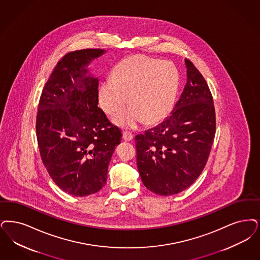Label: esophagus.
<instances>
[{
    "label": "esophagus",
    "mask_w": 260,
    "mask_h": 260,
    "mask_svg": "<svg viewBox=\"0 0 260 260\" xmlns=\"http://www.w3.org/2000/svg\"><path fill=\"white\" fill-rule=\"evenodd\" d=\"M123 138H124L125 141H131V140H133L134 135H132L131 133H128V132H124L123 133Z\"/></svg>",
    "instance_id": "34e87169"
}]
</instances>
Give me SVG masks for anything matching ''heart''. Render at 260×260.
Instances as JSON below:
<instances>
[{"label":"heart","mask_w":260,"mask_h":260,"mask_svg":"<svg viewBox=\"0 0 260 260\" xmlns=\"http://www.w3.org/2000/svg\"><path fill=\"white\" fill-rule=\"evenodd\" d=\"M180 86L176 67L145 55H135L118 62L111 77L99 90V103L106 114L119 112L128 99L132 104L116 115L113 122L125 128L156 123L172 111Z\"/></svg>","instance_id":"1"}]
</instances>
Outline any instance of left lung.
Masks as SVG:
<instances>
[{
    "label": "left lung",
    "instance_id": "left-lung-1",
    "mask_svg": "<svg viewBox=\"0 0 260 260\" xmlns=\"http://www.w3.org/2000/svg\"><path fill=\"white\" fill-rule=\"evenodd\" d=\"M187 83L172 112L135 136L142 183L158 196H172L194 183L206 166L216 134V114L207 82L186 59Z\"/></svg>",
    "mask_w": 260,
    "mask_h": 260
}]
</instances>
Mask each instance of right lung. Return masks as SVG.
<instances>
[{
  "label": "right lung",
  "mask_w": 260,
  "mask_h": 260,
  "mask_svg": "<svg viewBox=\"0 0 260 260\" xmlns=\"http://www.w3.org/2000/svg\"><path fill=\"white\" fill-rule=\"evenodd\" d=\"M105 52L82 49L66 54L44 85L37 115L42 162L54 183L74 197L101 190L122 133L99 104V79L88 66Z\"/></svg>",
  "instance_id": "right-lung-1"
}]
</instances>
